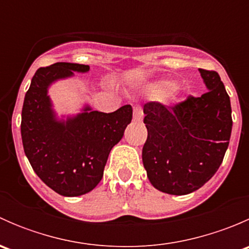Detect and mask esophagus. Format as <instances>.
Masks as SVG:
<instances>
[{"label": "esophagus", "instance_id": "esophagus-1", "mask_svg": "<svg viewBox=\"0 0 249 249\" xmlns=\"http://www.w3.org/2000/svg\"><path fill=\"white\" fill-rule=\"evenodd\" d=\"M143 118V110L141 108V106H135L134 107V120L135 122H141Z\"/></svg>", "mask_w": 249, "mask_h": 249}]
</instances>
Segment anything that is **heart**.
Masks as SVG:
<instances>
[{"label": "heart", "instance_id": "1", "mask_svg": "<svg viewBox=\"0 0 249 249\" xmlns=\"http://www.w3.org/2000/svg\"><path fill=\"white\" fill-rule=\"evenodd\" d=\"M173 88H175V85H173L172 83H162V84L158 85V87L155 88L154 92L157 95H159V96H162V95H166L169 94V92H171Z\"/></svg>", "mask_w": 249, "mask_h": 249}]
</instances>
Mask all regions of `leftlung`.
I'll return each mask as SVG.
<instances>
[{"label":"left lung","instance_id":"1","mask_svg":"<svg viewBox=\"0 0 249 249\" xmlns=\"http://www.w3.org/2000/svg\"><path fill=\"white\" fill-rule=\"evenodd\" d=\"M210 90L175 105L149 101L143 106L148 137L142 160L150 183L171 195H185L213 177L231 135L230 97L215 71L200 69Z\"/></svg>","mask_w":249,"mask_h":249}]
</instances>
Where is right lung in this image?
Listing matches in <instances>:
<instances>
[{
    "mask_svg": "<svg viewBox=\"0 0 249 249\" xmlns=\"http://www.w3.org/2000/svg\"><path fill=\"white\" fill-rule=\"evenodd\" d=\"M88 70V65L71 62L41 67L32 77L22 106L25 154L37 176L64 196L87 194L99 184L110 149L122 140L132 120L130 105L112 113L85 112L66 123L55 120L47 96L48 85L72 76V71Z\"/></svg>",
    "mask_w": 249,
    "mask_h": 249,
    "instance_id": "obj_1",
    "label": "right lung"
}]
</instances>
